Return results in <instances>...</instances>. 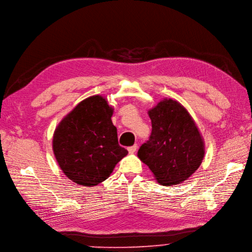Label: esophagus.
Instances as JSON below:
<instances>
[{
	"label": "esophagus",
	"instance_id": "1",
	"mask_svg": "<svg viewBox=\"0 0 252 252\" xmlns=\"http://www.w3.org/2000/svg\"><path fill=\"white\" fill-rule=\"evenodd\" d=\"M137 148H138V146L135 144V145H133V146H129V147H127V151H128L129 153H134V152H136Z\"/></svg>",
	"mask_w": 252,
	"mask_h": 252
}]
</instances>
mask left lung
I'll list each match as a JSON object with an SVG mask.
<instances>
[{
  "instance_id": "1",
  "label": "left lung",
  "mask_w": 252,
  "mask_h": 252,
  "mask_svg": "<svg viewBox=\"0 0 252 252\" xmlns=\"http://www.w3.org/2000/svg\"><path fill=\"white\" fill-rule=\"evenodd\" d=\"M151 135L138 157L161 185L179 184L198 170L204 142L193 119L180 103L163 99L148 111Z\"/></svg>"
}]
</instances>
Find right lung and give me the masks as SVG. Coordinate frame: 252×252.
I'll return each instance as SVG.
<instances>
[{"label": "right lung", "instance_id": "right-lung-1", "mask_svg": "<svg viewBox=\"0 0 252 252\" xmlns=\"http://www.w3.org/2000/svg\"><path fill=\"white\" fill-rule=\"evenodd\" d=\"M113 108L101 95L80 102L58 126L53 135L54 156L73 182L94 187L106 180L127 155L118 144L111 116Z\"/></svg>", "mask_w": 252, "mask_h": 252}]
</instances>
